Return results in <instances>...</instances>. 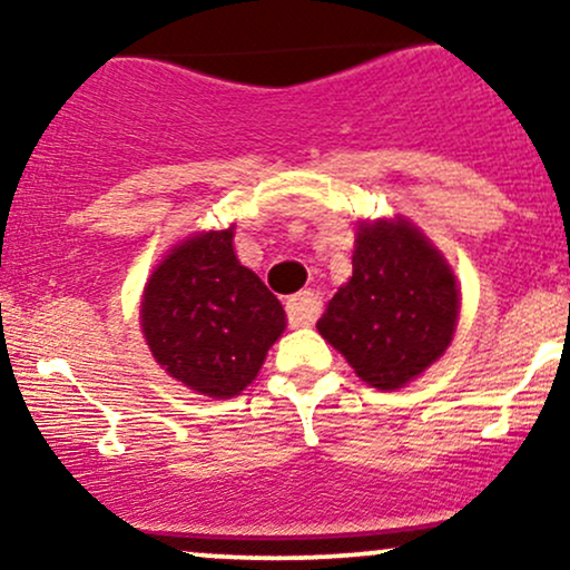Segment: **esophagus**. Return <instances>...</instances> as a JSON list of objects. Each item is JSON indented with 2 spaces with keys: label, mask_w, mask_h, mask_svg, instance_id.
<instances>
[{
  "label": "esophagus",
  "mask_w": 570,
  "mask_h": 570,
  "mask_svg": "<svg viewBox=\"0 0 570 570\" xmlns=\"http://www.w3.org/2000/svg\"><path fill=\"white\" fill-rule=\"evenodd\" d=\"M318 313V299L313 292H299L294 297L286 299V316H289L292 326H305L316 318Z\"/></svg>",
  "instance_id": "34e87169"
}]
</instances>
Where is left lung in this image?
I'll return each instance as SVG.
<instances>
[{
  "instance_id": "obj_1",
  "label": "left lung",
  "mask_w": 570,
  "mask_h": 570,
  "mask_svg": "<svg viewBox=\"0 0 570 570\" xmlns=\"http://www.w3.org/2000/svg\"><path fill=\"white\" fill-rule=\"evenodd\" d=\"M458 307L453 271L412 222H358L353 276L316 330L364 383L394 391L448 351Z\"/></svg>"
}]
</instances>
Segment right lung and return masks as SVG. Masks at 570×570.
I'll return each instance as SVG.
<instances>
[{"label": "right lung", "instance_id": "right-lung-1", "mask_svg": "<svg viewBox=\"0 0 570 570\" xmlns=\"http://www.w3.org/2000/svg\"><path fill=\"white\" fill-rule=\"evenodd\" d=\"M284 330L276 294L235 257L233 227L181 240L144 286L141 332L155 362L198 394L238 396Z\"/></svg>", "mask_w": 570, "mask_h": 570}]
</instances>
